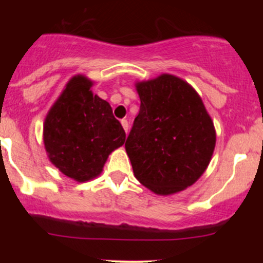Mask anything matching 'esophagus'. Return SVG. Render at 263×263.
Segmentation results:
<instances>
[{
  "instance_id": "34e87169",
  "label": "esophagus",
  "mask_w": 263,
  "mask_h": 263,
  "mask_svg": "<svg viewBox=\"0 0 263 263\" xmlns=\"http://www.w3.org/2000/svg\"><path fill=\"white\" fill-rule=\"evenodd\" d=\"M121 124H122V127H123L124 131H126V134H128V129H129L128 121H127V119H122V121H121Z\"/></svg>"
}]
</instances>
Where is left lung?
I'll return each mask as SVG.
<instances>
[{"instance_id": "8db88e82", "label": "left lung", "mask_w": 263, "mask_h": 263, "mask_svg": "<svg viewBox=\"0 0 263 263\" xmlns=\"http://www.w3.org/2000/svg\"><path fill=\"white\" fill-rule=\"evenodd\" d=\"M141 105L126 141L134 174L156 195L181 192L210 164L214 122L188 82L169 73L136 82Z\"/></svg>"}]
</instances>
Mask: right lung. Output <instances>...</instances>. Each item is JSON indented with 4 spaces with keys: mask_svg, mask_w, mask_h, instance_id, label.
I'll use <instances>...</instances> for the list:
<instances>
[{
    "mask_svg": "<svg viewBox=\"0 0 263 263\" xmlns=\"http://www.w3.org/2000/svg\"><path fill=\"white\" fill-rule=\"evenodd\" d=\"M92 81L76 75L49 109L43 141L50 163L78 182L94 179L126 140L109 103L92 94Z\"/></svg>",
    "mask_w": 263,
    "mask_h": 263,
    "instance_id": "obj_1",
    "label": "right lung"
}]
</instances>
